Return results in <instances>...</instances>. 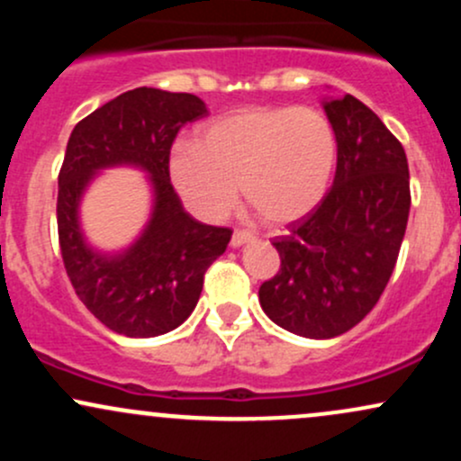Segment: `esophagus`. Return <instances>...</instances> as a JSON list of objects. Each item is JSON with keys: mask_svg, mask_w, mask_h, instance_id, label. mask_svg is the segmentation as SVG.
<instances>
[{"mask_svg": "<svg viewBox=\"0 0 461 461\" xmlns=\"http://www.w3.org/2000/svg\"><path fill=\"white\" fill-rule=\"evenodd\" d=\"M253 240V234H249V231H242V230H236L234 234H231V247H242L247 245V242Z\"/></svg>", "mask_w": 461, "mask_h": 461, "instance_id": "34e87169", "label": "esophagus"}]
</instances>
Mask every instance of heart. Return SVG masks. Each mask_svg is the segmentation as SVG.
Returning <instances> with one entry per match:
<instances>
[{
    "label": "heart",
    "instance_id": "b5f03b06",
    "mask_svg": "<svg viewBox=\"0 0 461 461\" xmlns=\"http://www.w3.org/2000/svg\"><path fill=\"white\" fill-rule=\"evenodd\" d=\"M336 158V131L319 110L249 105L205 125L194 145L177 142L168 176L199 219H223L240 184L247 203L264 221L282 225L321 203Z\"/></svg>",
    "mask_w": 461,
    "mask_h": 461
}]
</instances>
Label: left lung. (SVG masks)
Wrapping results in <instances>:
<instances>
[{
	"label": "left lung",
	"mask_w": 461,
	"mask_h": 461,
	"mask_svg": "<svg viewBox=\"0 0 461 461\" xmlns=\"http://www.w3.org/2000/svg\"><path fill=\"white\" fill-rule=\"evenodd\" d=\"M338 142L330 193L277 236L282 267L260 285L273 322L303 338H336L375 308L410 216L405 149L353 95L322 102Z\"/></svg>",
	"instance_id": "8db88e82"
}]
</instances>
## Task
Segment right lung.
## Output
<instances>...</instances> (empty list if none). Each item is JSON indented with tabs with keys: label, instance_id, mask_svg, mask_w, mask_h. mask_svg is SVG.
Returning a JSON list of instances; mask_svg holds the SVG:
<instances>
[{
	"label": "right lung",
	"instance_id": "add662e5",
	"mask_svg": "<svg viewBox=\"0 0 461 461\" xmlns=\"http://www.w3.org/2000/svg\"><path fill=\"white\" fill-rule=\"evenodd\" d=\"M205 114L197 95L140 86L104 104L68 136L56 203L62 262L79 301L121 336L153 338L182 325L231 238L230 227L194 221L168 176L177 131ZM121 163L150 173L154 208L140 240L110 257L87 247L77 208L90 179Z\"/></svg>",
	"mask_w": 461,
	"mask_h": 461
}]
</instances>
